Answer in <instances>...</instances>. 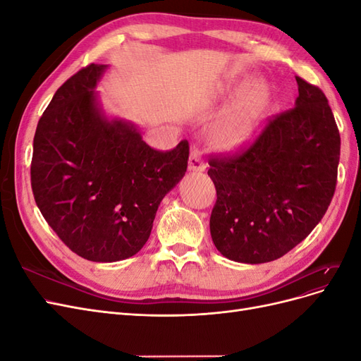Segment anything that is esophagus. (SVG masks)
I'll use <instances>...</instances> for the list:
<instances>
[{
  "label": "esophagus",
  "instance_id": "34e87169",
  "mask_svg": "<svg viewBox=\"0 0 361 361\" xmlns=\"http://www.w3.org/2000/svg\"><path fill=\"white\" fill-rule=\"evenodd\" d=\"M206 169V164L202 159L199 150L197 149H192L190 159H188V170L192 173H202Z\"/></svg>",
  "mask_w": 361,
  "mask_h": 361
}]
</instances>
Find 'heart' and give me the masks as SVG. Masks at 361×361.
Segmentation results:
<instances>
[{"mask_svg": "<svg viewBox=\"0 0 361 361\" xmlns=\"http://www.w3.org/2000/svg\"><path fill=\"white\" fill-rule=\"evenodd\" d=\"M251 92L247 102L228 116L215 134V145L223 152H238L247 147L257 135L271 105V93L265 84L243 81L231 92L232 99L241 101Z\"/></svg>", "mask_w": 361, "mask_h": 361, "instance_id": "heart-1", "label": "heart"}]
</instances>
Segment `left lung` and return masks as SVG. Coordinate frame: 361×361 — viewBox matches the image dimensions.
Segmentation results:
<instances>
[{
    "label": "left lung",
    "instance_id": "obj_1",
    "mask_svg": "<svg viewBox=\"0 0 361 361\" xmlns=\"http://www.w3.org/2000/svg\"><path fill=\"white\" fill-rule=\"evenodd\" d=\"M297 84L295 106L269 120L250 147L209 159L211 236L231 260L253 265L285 256L331 203L341 135L319 87L300 76Z\"/></svg>",
    "mask_w": 361,
    "mask_h": 361
}]
</instances>
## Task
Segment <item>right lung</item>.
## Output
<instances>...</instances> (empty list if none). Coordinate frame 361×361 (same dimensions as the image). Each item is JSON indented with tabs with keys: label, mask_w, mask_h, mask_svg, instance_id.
<instances>
[{
	"label": "right lung",
	"mask_w": 361,
	"mask_h": 361,
	"mask_svg": "<svg viewBox=\"0 0 361 361\" xmlns=\"http://www.w3.org/2000/svg\"><path fill=\"white\" fill-rule=\"evenodd\" d=\"M105 69L90 64L56 92L37 123L31 159L43 218L73 253L92 262L123 260L143 248L190 155L187 140L155 150L133 123L105 116L94 90Z\"/></svg>",
	"instance_id": "obj_1"
}]
</instances>
